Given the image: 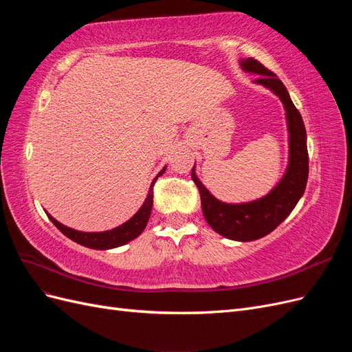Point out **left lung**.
Instances as JSON below:
<instances>
[{"label":"left lung","instance_id":"1","mask_svg":"<svg viewBox=\"0 0 352 352\" xmlns=\"http://www.w3.org/2000/svg\"><path fill=\"white\" fill-rule=\"evenodd\" d=\"M239 65L243 72L258 74L254 83L269 88L283 104L289 133V162L286 172L267 195L241 204H228L211 195L198 179L195 166L192 168V180L199 189L202 212L211 229L228 239L247 242L269 235L291 214L307 186L308 151L302 117L282 80L254 58H242Z\"/></svg>","mask_w":352,"mask_h":352}]
</instances>
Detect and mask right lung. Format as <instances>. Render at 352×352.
I'll list each match as a JSON object with an SVG mask.
<instances>
[{
	"label": "right lung",
	"mask_w": 352,
	"mask_h": 352,
	"mask_svg": "<svg viewBox=\"0 0 352 352\" xmlns=\"http://www.w3.org/2000/svg\"><path fill=\"white\" fill-rule=\"evenodd\" d=\"M164 172H166V166L153 180L144 204L140 210L135 212V216L127 221H124L123 225L117 226L111 230H105V232L74 230L72 228L61 225L60 221H57L51 214H48V212H47V216L52 223H54V226L63 233V235H66L73 242L83 245V247H88L92 250H111V248L122 247V245L131 242L132 239L140 236L142 230L145 229L146 223H148V220H150V216H151V210H153V186L155 184V180L158 179V176H162Z\"/></svg>",
	"instance_id": "right-lung-1"
}]
</instances>
